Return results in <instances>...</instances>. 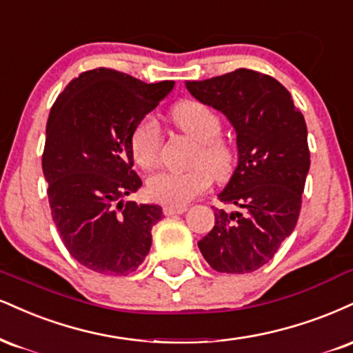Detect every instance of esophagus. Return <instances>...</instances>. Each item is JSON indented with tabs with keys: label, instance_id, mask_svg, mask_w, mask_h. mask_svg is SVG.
<instances>
[{
	"label": "esophagus",
	"instance_id": "1",
	"mask_svg": "<svg viewBox=\"0 0 353 353\" xmlns=\"http://www.w3.org/2000/svg\"><path fill=\"white\" fill-rule=\"evenodd\" d=\"M188 210V207L181 205V207H172V205H165L163 209V214L165 217H171V215H177V214H184Z\"/></svg>",
	"mask_w": 353,
	"mask_h": 353
}]
</instances>
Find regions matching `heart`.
Masks as SVG:
<instances>
[{
	"label": "heart",
	"instance_id": "1",
	"mask_svg": "<svg viewBox=\"0 0 353 353\" xmlns=\"http://www.w3.org/2000/svg\"><path fill=\"white\" fill-rule=\"evenodd\" d=\"M176 128L197 143L190 171H163L151 176L146 182V194L151 201L164 205L181 207L205 192L212 184V174L225 177L233 164V150L223 139L222 118L209 105L199 100H184L171 112ZM163 133L158 121L144 117L136 123L130 136V150L139 168L151 169L158 163Z\"/></svg>",
	"mask_w": 353,
	"mask_h": 353
}]
</instances>
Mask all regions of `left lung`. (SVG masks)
<instances>
[{"mask_svg":"<svg viewBox=\"0 0 353 353\" xmlns=\"http://www.w3.org/2000/svg\"><path fill=\"white\" fill-rule=\"evenodd\" d=\"M188 90L230 120L239 165L219 199L215 225L199 248L220 273L243 274L265 266L298 223L311 158L307 126L291 93L270 75L236 69Z\"/></svg>","mask_w":353,"mask_h":353,"instance_id":"8db88e82","label":"left lung"}]
</instances>
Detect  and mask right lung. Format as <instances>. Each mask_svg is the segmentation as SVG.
<instances>
[{
	"label": "right lung",
	"mask_w": 353,
	"mask_h": 353,
	"mask_svg": "<svg viewBox=\"0 0 353 353\" xmlns=\"http://www.w3.org/2000/svg\"><path fill=\"white\" fill-rule=\"evenodd\" d=\"M172 87L100 67L72 80L50 108L42 152L50 214L74 260L95 273L126 276L150 253L163 209L121 201L143 185L130 136Z\"/></svg>",
	"instance_id": "right-lung-1"
}]
</instances>
